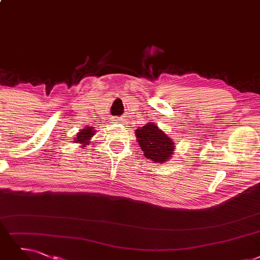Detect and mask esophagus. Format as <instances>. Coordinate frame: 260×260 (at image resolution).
<instances>
[{
  "label": "esophagus",
  "mask_w": 260,
  "mask_h": 260,
  "mask_svg": "<svg viewBox=\"0 0 260 260\" xmlns=\"http://www.w3.org/2000/svg\"><path fill=\"white\" fill-rule=\"evenodd\" d=\"M114 119H115V121H122V120H118L119 118H116V117H115V118H114Z\"/></svg>",
  "instance_id": "1"
}]
</instances>
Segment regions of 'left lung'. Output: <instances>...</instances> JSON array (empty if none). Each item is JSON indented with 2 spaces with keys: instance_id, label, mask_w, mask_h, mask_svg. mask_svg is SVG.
I'll return each mask as SVG.
<instances>
[{
  "instance_id": "1",
  "label": "left lung",
  "mask_w": 260,
  "mask_h": 260,
  "mask_svg": "<svg viewBox=\"0 0 260 260\" xmlns=\"http://www.w3.org/2000/svg\"><path fill=\"white\" fill-rule=\"evenodd\" d=\"M136 137L145 157L153 162H166L174 154L176 144L153 122L137 129Z\"/></svg>"
}]
</instances>
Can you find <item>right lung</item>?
Wrapping results in <instances>:
<instances>
[{
    "mask_svg": "<svg viewBox=\"0 0 260 260\" xmlns=\"http://www.w3.org/2000/svg\"><path fill=\"white\" fill-rule=\"evenodd\" d=\"M95 127H91V126H87L85 128L81 129L79 132H78V136L76 137V140L75 142L76 143H80L82 147H85V145H89L90 143V138L95 136V130H94Z\"/></svg>",
    "mask_w": 260,
    "mask_h": 260,
    "instance_id": "right-lung-1",
    "label": "right lung"
}]
</instances>
